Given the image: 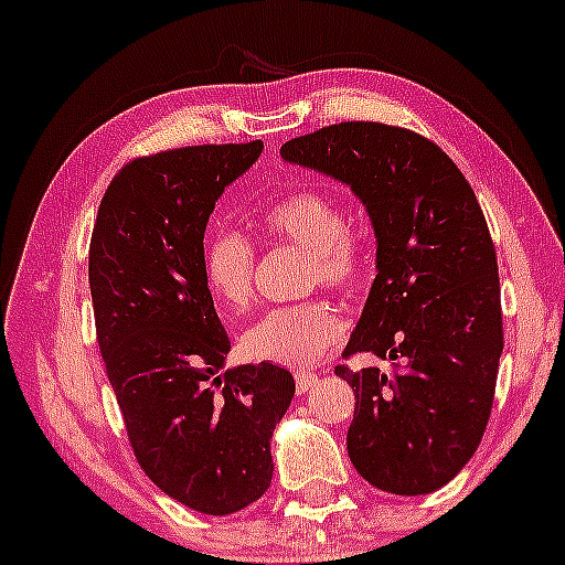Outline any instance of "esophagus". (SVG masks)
Returning a JSON list of instances; mask_svg holds the SVG:
<instances>
[{
	"mask_svg": "<svg viewBox=\"0 0 565 565\" xmlns=\"http://www.w3.org/2000/svg\"><path fill=\"white\" fill-rule=\"evenodd\" d=\"M294 381H297V391L299 393H307L311 385L317 383V375L315 373H309V370H299L297 375H294Z\"/></svg>",
	"mask_w": 565,
	"mask_h": 565,
	"instance_id": "esophagus-1",
	"label": "esophagus"
}]
</instances>
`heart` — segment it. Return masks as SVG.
<instances>
[{"instance_id": "b5f03b06", "label": "heart", "mask_w": 565, "mask_h": 565, "mask_svg": "<svg viewBox=\"0 0 565 565\" xmlns=\"http://www.w3.org/2000/svg\"><path fill=\"white\" fill-rule=\"evenodd\" d=\"M264 225L276 241L309 250L307 286L350 291L365 276L363 241L344 225V210L327 192L301 190L274 200ZM256 248L238 231H215L202 250L207 289L231 309H246L256 286ZM342 337V319L332 305L309 299L266 311L243 332V350L260 363L307 367L324 358Z\"/></svg>"}]
</instances>
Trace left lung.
<instances>
[{
  "label": "left lung",
  "instance_id": "1",
  "mask_svg": "<svg viewBox=\"0 0 565 565\" xmlns=\"http://www.w3.org/2000/svg\"><path fill=\"white\" fill-rule=\"evenodd\" d=\"M281 157L350 184L373 223L375 281L334 373L355 391L350 461L377 490L414 498L451 482L482 441L502 355L500 274L482 207L449 154L416 131L344 121Z\"/></svg>",
  "mask_w": 565,
  "mask_h": 565
}]
</instances>
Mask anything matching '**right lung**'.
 <instances>
[{
	"instance_id": "add662e5",
	"label": "right lung",
	"mask_w": 565,
	"mask_h": 565,
	"mask_svg": "<svg viewBox=\"0 0 565 565\" xmlns=\"http://www.w3.org/2000/svg\"><path fill=\"white\" fill-rule=\"evenodd\" d=\"M264 145L159 151L121 167L100 200L88 279L98 348L134 457L172 500L231 515L268 490L271 436L294 398L274 363L223 370L202 238L217 198Z\"/></svg>"
}]
</instances>
